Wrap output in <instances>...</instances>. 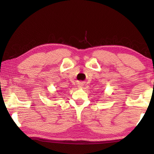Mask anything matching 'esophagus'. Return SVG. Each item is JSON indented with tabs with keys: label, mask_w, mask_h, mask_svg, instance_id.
I'll list each match as a JSON object with an SVG mask.
<instances>
[{
	"label": "esophagus",
	"mask_w": 154,
	"mask_h": 154,
	"mask_svg": "<svg viewBox=\"0 0 154 154\" xmlns=\"http://www.w3.org/2000/svg\"><path fill=\"white\" fill-rule=\"evenodd\" d=\"M83 87V83L82 82H79L77 83V88H82Z\"/></svg>",
	"instance_id": "obj_1"
}]
</instances>
